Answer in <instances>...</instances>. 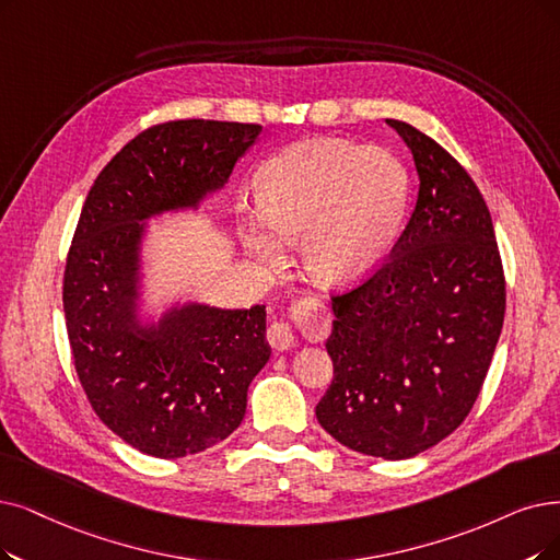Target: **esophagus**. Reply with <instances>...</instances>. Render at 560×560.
<instances>
[{
  "mask_svg": "<svg viewBox=\"0 0 560 560\" xmlns=\"http://www.w3.org/2000/svg\"><path fill=\"white\" fill-rule=\"evenodd\" d=\"M266 338L276 351H287L296 347V332L287 322H273L266 330Z\"/></svg>",
  "mask_w": 560,
  "mask_h": 560,
  "instance_id": "34e87169",
  "label": "esophagus"
}]
</instances>
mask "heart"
<instances>
[{"instance_id":"obj_1","label":"heart","mask_w":560,"mask_h":560,"mask_svg":"<svg viewBox=\"0 0 560 560\" xmlns=\"http://www.w3.org/2000/svg\"><path fill=\"white\" fill-rule=\"evenodd\" d=\"M407 197L409 174L390 151L305 140L261 165V215L243 218L241 238L268 268L284 261V241L303 243L312 280L351 287L370 278L390 253Z\"/></svg>"}]
</instances>
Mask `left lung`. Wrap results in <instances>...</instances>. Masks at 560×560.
<instances>
[{"label": "left lung", "mask_w": 560, "mask_h": 560, "mask_svg": "<svg viewBox=\"0 0 560 560\" xmlns=\"http://www.w3.org/2000/svg\"><path fill=\"white\" fill-rule=\"evenodd\" d=\"M418 199L388 259L332 296L322 428L370 457L409 459L453 434L480 395L505 315L494 225L468 172L418 128Z\"/></svg>", "instance_id": "8db88e82"}]
</instances>
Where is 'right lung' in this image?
<instances>
[{"label": "right lung", "mask_w": 560, "mask_h": 560, "mask_svg": "<svg viewBox=\"0 0 560 560\" xmlns=\"http://www.w3.org/2000/svg\"><path fill=\"white\" fill-rule=\"evenodd\" d=\"M259 124L184 119L147 128L112 159L82 207L63 271V315L96 416L144 455L176 459L228 439L268 363L266 305L178 303L140 315L147 220L199 209L228 186Z\"/></svg>", "instance_id": "add662e5"}]
</instances>
